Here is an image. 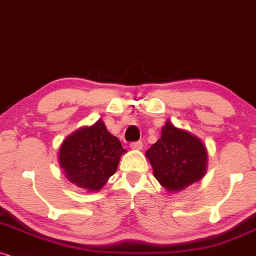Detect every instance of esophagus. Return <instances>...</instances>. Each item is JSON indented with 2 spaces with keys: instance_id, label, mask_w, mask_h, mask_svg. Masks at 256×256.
<instances>
[{
  "instance_id": "esophagus-1",
  "label": "esophagus",
  "mask_w": 256,
  "mask_h": 256,
  "mask_svg": "<svg viewBox=\"0 0 256 256\" xmlns=\"http://www.w3.org/2000/svg\"><path fill=\"white\" fill-rule=\"evenodd\" d=\"M142 147H144L142 141H135V142H132V144H130V148H132V150H140Z\"/></svg>"
}]
</instances>
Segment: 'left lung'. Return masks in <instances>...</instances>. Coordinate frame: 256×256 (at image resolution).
<instances>
[{
    "instance_id": "8db88e82",
    "label": "left lung",
    "mask_w": 256,
    "mask_h": 256,
    "mask_svg": "<svg viewBox=\"0 0 256 256\" xmlns=\"http://www.w3.org/2000/svg\"><path fill=\"white\" fill-rule=\"evenodd\" d=\"M154 176L167 191H180L200 180L206 168V150L198 138L167 121L162 138L146 152Z\"/></svg>"
}]
</instances>
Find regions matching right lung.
<instances>
[{
	"label": "right lung",
	"mask_w": 256,
	"mask_h": 256,
	"mask_svg": "<svg viewBox=\"0 0 256 256\" xmlns=\"http://www.w3.org/2000/svg\"><path fill=\"white\" fill-rule=\"evenodd\" d=\"M126 150L102 121L80 128L66 138L59 150L60 167L66 178L88 191H98L118 170Z\"/></svg>",
	"instance_id": "add662e5"
}]
</instances>
